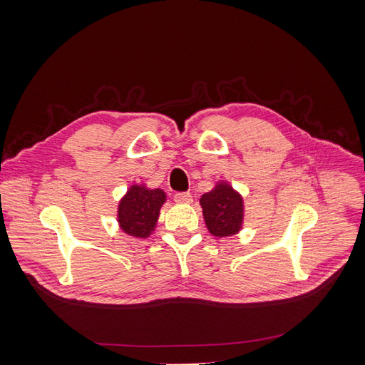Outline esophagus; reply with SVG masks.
<instances>
[{"label":"esophagus","mask_w":365,"mask_h":365,"mask_svg":"<svg viewBox=\"0 0 365 365\" xmlns=\"http://www.w3.org/2000/svg\"><path fill=\"white\" fill-rule=\"evenodd\" d=\"M175 201L176 202H192V195L189 192H178L175 194Z\"/></svg>","instance_id":"esophagus-1"}]
</instances>
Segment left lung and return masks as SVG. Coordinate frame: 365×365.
<instances>
[{
	"label": "left lung",
	"mask_w": 365,
	"mask_h": 365,
	"mask_svg": "<svg viewBox=\"0 0 365 365\" xmlns=\"http://www.w3.org/2000/svg\"><path fill=\"white\" fill-rule=\"evenodd\" d=\"M200 204L210 234L222 238L240 232L244 219V202L231 185L217 183L213 190L201 197Z\"/></svg>",
	"instance_id": "obj_1"
}]
</instances>
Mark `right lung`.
Here are the masks:
<instances>
[{
    "label": "right lung",
    "mask_w": 365,
    "mask_h": 365,
    "mask_svg": "<svg viewBox=\"0 0 365 365\" xmlns=\"http://www.w3.org/2000/svg\"><path fill=\"white\" fill-rule=\"evenodd\" d=\"M163 189L133 185L118 205V223L123 231L136 238H148L157 226L160 210L165 202Z\"/></svg>",
    "instance_id": "right-lung-1"
}]
</instances>
